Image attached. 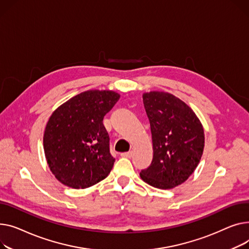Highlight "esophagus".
<instances>
[{"label":"esophagus","mask_w":249,"mask_h":249,"mask_svg":"<svg viewBox=\"0 0 249 249\" xmlns=\"http://www.w3.org/2000/svg\"><path fill=\"white\" fill-rule=\"evenodd\" d=\"M122 157H124V158H130L131 156H133V151H129V152H125V153H122L121 154Z\"/></svg>","instance_id":"34e87169"}]
</instances>
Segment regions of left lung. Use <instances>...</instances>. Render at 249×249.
<instances>
[{
    "mask_svg": "<svg viewBox=\"0 0 249 249\" xmlns=\"http://www.w3.org/2000/svg\"><path fill=\"white\" fill-rule=\"evenodd\" d=\"M150 121L154 156L141 178L160 189L184 183L198 166L204 150V130L195 112L167 92L142 95Z\"/></svg>",
    "mask_w": 249,
    "mask_h": 249,
    "instance_id": "1",
    "label": "left lung"
}]
</instances>
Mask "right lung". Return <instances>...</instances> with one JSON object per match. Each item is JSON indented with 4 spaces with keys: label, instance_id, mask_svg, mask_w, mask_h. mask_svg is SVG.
Returning <instances> with one entry per match:
<instances>
[{
    "label": "right lung",
    "instance_id": "obj_1",
    "mask_svg": "<svg viewBox=\"0 0 249 249\" xmlns=\"http://www.w3.org/2000/svg\"><path fill=\"white\" fill-rule=\"evenodd\" d=\"M120 99L109 90H89L72 97L50 116L44 133V152L58 181L74 189L107 178L115 159L102 124Z\"/></svg>",
    "mask_w": 249,
    "mask_h": 249
}]
</instances>
